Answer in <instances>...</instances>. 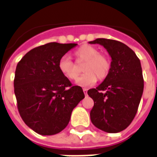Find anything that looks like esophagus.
Returning a JSON list of instances; mask_svg holds the SVG:
<instances>
[{
    "instance_id": "obj_1",
    "label": "esophagus",
    "mask_w": 157,
    "mask_h": 157,
    "mask_svg": "<svg viewBox=\"0 0 157 157\" xmlns=\"http://www.w3.org/2000/svg\"><path fill=\"white\" fill-rule=\"evenodd\" d=\"M83 92H84V94H85L86 96L87 95V89L84 88V89H83Z\"/></svg>"
}]
</instances>
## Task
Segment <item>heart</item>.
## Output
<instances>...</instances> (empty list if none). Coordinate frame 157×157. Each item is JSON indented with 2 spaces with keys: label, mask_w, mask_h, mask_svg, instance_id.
I'll return each instance as SVG.
<instances>
[{
  "label": "heart",
  "mask_w": 157,
  "mask_h": 157,
  "mask_svg": "<svg viewBox=\"0 0 157 157\" xmlns=\"http://www.w3.org/2000/svg\"><path fill=\"white\" fill-rule=\"evenodd\" d=\"M75 56L79 61H85L82 70L83 73L77 80L76 84L80 86H91L98 77L104 79L109 75L111 68V63L106 55L98 53V48L92 45L83 44L75 51ZM58 69L63 76L69 80H75L77 72L75 65L67 55H64L58 62Z\"/></svg>",
  "instance_id": "b5f03b06"
}]
</instances>
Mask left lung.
<instances>
[{
    "label": "left lung",
    "instance_id": "8db88e82",
    "mask_svg": "<svg viewBox=\"0 0 157 157\" xmlns=\"http://www.w3.org/2000/svg\"><path fill=\"white\" fill-rule=\"evenodd\" d=\"M112 58L109 75L100 85L88 90L94 101L91 121L108 133H118L131 124L138 110L144 90L140 61L131 48L113 39H97Z\"/></svg>",
    "mask_w": 157,
    "mask_h": 157
}]
</instances>
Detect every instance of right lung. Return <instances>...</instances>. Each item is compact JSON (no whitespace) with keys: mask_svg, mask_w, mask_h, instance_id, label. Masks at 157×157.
I'll use <instances>...</instances> for the list:
<instances>
[{"mask_svg":"<svg viewBox=\"0 0 157 157\" xmlns=\"http://www.w3.org/2000/svg\"><path fill=\"white\" fill-rule=\"evenodd\" d=\"M76 44L48 43L33 48L18 62L14 92L22 120L33 131L53 135L62 131L72 110L85 98L58 69L62 56Z\"/></svg>","mask_w":157,"mask_h":157,"instance_id":"1","label":"right lung"}]
</instances>
